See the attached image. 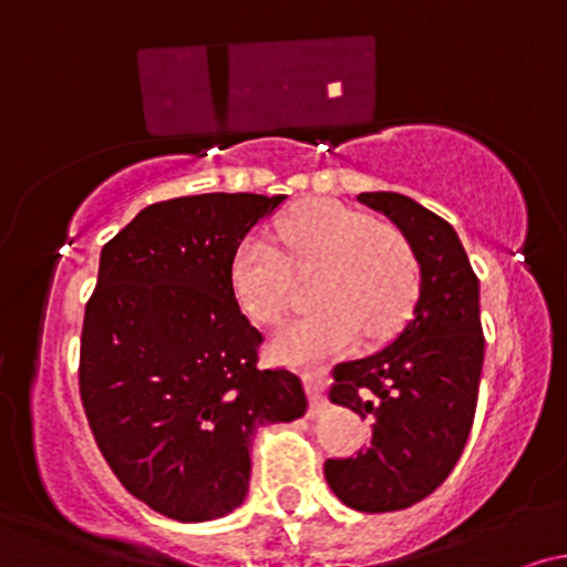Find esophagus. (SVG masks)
Segmentation results:
<instances>
[{
	"mask_svg": "<svg viewBox=\"0 0 567 567\" xmlns=\"http://www.w3.org/2000/svg\"><path fill=\"white\" fill-rule=\"evenodd\" d=\"M303 389H306V394H309V402H311V415H315L317 410H320V408L324 405L322 386H320V383H317L315 379H306V381H303Z\"/></svg>",
	"mask_w": 567,
	"mask_h": 567,
	"instance_id": "esophagus-1",
	"label": "esophagus"
}]
</instances>
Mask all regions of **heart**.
<instances>
[{
	"label": "heart",
	"mask_w": 567,
	"mask_h": 567,
	"mask_svg": "<svg viewBox=\"0 0 567 567\" xmlns=\"http://www.w3.org/2000/svg\"><path fill=\"white\" fill-rule=\"evenodd\" d=\"M317 269L311 303L271 341L282 365L311 368L405 320L419 292V264L400 231L338 202H311L275 226L247 234L231 258V290L250 320L275 324L296 296L292 271Z\"/></svg>",
	"instance_id": "1"
}]
</instances>
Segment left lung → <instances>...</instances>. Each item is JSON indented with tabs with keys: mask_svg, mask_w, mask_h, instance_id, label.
Here are the masks:
<instances>
[{
	"mask_svg": "<svg viewBox=\"0 0 567 567\" xmlns=\"http://www.w3.org/2000/svg\"><path fill=\"white\" fill-rule=\"evenodd\" d=\"M362 205L405 234L421 266L419 301L402 333L333 368L330 400L373 421L365 451L324 461V480L357 512H396L434 493L461 458L477 408L485 338L480 279L445 218L394 192Z\"/></svg>",
	"mask_w": 567,
	"mask_h": 567,
	"instance_id": "1",
	"label": "left lung"
}]
</instances>
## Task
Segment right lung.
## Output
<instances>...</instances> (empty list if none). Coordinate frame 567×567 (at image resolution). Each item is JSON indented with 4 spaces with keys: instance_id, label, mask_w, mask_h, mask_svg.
Here are the masks:
<instances>
[{
    "instance_id": "obj_1",
    "label": "right lung",
    "mask_w": 567,
    "mask_h": 567,
    "mask_svg": "<svg viewBox=\"0 0 567 567\" xmlns=\"http://www.w3.org/2000/svg\"><path fill=\"white\" fill-rule=\"evenodd\" d=\"M285 194H194L148 205L101 250L84 306L80 396L130 496L181 523L243 504L258 426L301 419L290 370L258 368L231 258Z\"/></svg>"
}]
</instances>
